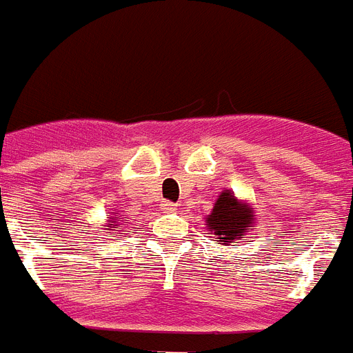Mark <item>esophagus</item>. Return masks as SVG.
Returning <instances> with one entry per match:
<instances>
[{
	"label": "esophagus",
	"instance_id": "34e87169",
	"mask_svg": "<svg viewBox=\"0 0 353 353\" xmlns=\"http://www.w3.org/2000/svg\"><path fill=\"white\" fill-rule=\"evenodd\" d=\"M161 208H163L165 212H173L174 208H176V205H174L173 201H163L161 203Z\"/></svg>",
	"mask_w": 353,
	"mask_h": 353
}]
</instances>
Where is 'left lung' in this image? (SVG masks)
I'll list each match as a JSON object with an SVG mask.
<instances>
[{
  "instance_id": "1",
  "label": "left lung",
  "mask_w": 353,
  "mask_h": 353,
  "mask_svg": "<svg viewBox=\"0 0 353 353\" xmlns=\"http://www.w3.org/2000/svg\"><path fill=\"white\" fill-rule=\"evenodd\" d=\"M252 210L235 199L231 192H222L214 203L212 212L207 218V228L214 231L220 243L228 244L235 239H241L246 228H252Z\"/></svg>"
}]
</instances>
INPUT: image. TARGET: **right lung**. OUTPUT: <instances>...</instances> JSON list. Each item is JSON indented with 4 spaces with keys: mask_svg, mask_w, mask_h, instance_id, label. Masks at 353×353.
<instances>
[{
    "mask_svg": "<svg viewBox=\"0 0 353 353\" xmlns=\"http://www.w3.org/2000/svg\"><path fill=\"white\" fill-rule=\"evenodd\" d=\"M110 228H114V223H109V228H107V230H110Z\"/></svg>",
    "mask_w": 353,
    "mask_h": 353,
    "instance_id": "obj_1",
    "label": "right lung"
}]
</instances>
